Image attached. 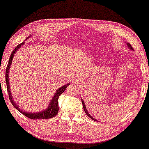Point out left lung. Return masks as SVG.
Wrapping results in <instances>:
<instances>
[{
	"instance_id": "1",
	"label": "left lung",
	"mask_w": 149,
	"mask_h": 149,
	"mask_svg": "<svg viewBox=\"0 0 149 149\" xmlns=\"http://www.w3.org/2000/svg\"><path fill=\"white\" fill-rule=\"evenodd\" d=\"M126 44H127V47H129L130 49L131 50H132L133 49V48H132V45H130V43H128V42H126ZM81 101H82V104H83V109H84V111H85V113L87 114V115L88 116V117L90 118V119H93V120H95V119H93V118L91 117V116L89 115V113H88V111H87V110L86 109V107H85V103H84V102H83V100L82 99H81Z\"/></svg>"
}]
</instances>
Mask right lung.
<instances>
[{
  "label": "right lung",
  "mask_w": 149,
  "mask_h": 149,
  "mask_svg": "<svg viewBox=\"0 0 149 149\" xmlns=\"http://www.w3.org/2000/svg\"><path fill=\"white\" fill-rule=\"evenodd\" d=\"M29 37H28V38ZM27 39V38H26ZM24 42H22L21 44L18 45L14 49V50L12 52L11 56L9 58V62H8L7 68H6V72H5V79H6V83H7V92L8 94H9V97L10 99V101L12 104L13 105V107L15 108L17 111H19L22 114H23L24 115H25L26 117H27L30 119H50V118H52L56 116L57 114L58 113L59 111V107H58V98L59 96L62 94V93L64 92V91L66 90L67 87L70 85V83H68V84L64 85V86L60 87V88L56 90V92L55 93L54 96H53L52 100H51L49 105L48 106V107L44 111H42L40 112H38V113H27V112L24 111L21 108H19L17 107V105L15 103V102L12 98V95L11 93V90H10V85H9V69L10 66H11L12 60H13L14 54H15L16 52L21 47V46L24 44Z\"/></svg>",
  "instance_id": "right-lung-1"
}]
</instances>
